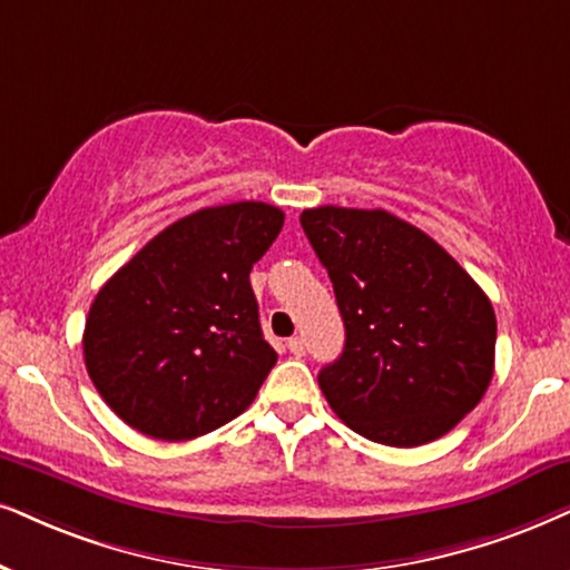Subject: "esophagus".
Segmentation results:
<instances>
[{"label":"esophagus","mask_w":570,"mask_h":570,"mask_svg":"<svg viewBox=\"0 0 570 570\" xmlns=\"http://www.w3.org/2000/svg\"><path fill=\"white\" fill-rule=\"evenodd\" d=\"M286 347H289L292 355L302 357V355H305V338H302V336H292L289 342H286Z\"/></svg>","instance_id":"1"}]
</instances>
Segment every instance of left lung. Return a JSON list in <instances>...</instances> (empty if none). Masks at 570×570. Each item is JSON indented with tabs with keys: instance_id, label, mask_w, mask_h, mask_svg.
<instances>
[{
	"instance_id": "left-lung-1",
	"label": "left lung",
	"mask_w": 570,
	"mask_h": 570,
	"mask_svg": "<svg viewBox=\"0 0 570 570\" xmlns=\"http://www.w3.org/2000/svg\"><path fill=\"white\" fill-rule=\"evenodd\" d=\"M328 271L344 350L318 373L352 431L389 446L434 442L484 397L497 318L481 286L421 228L386 210L299 215Z\"/></svg>"
}]
</instances>
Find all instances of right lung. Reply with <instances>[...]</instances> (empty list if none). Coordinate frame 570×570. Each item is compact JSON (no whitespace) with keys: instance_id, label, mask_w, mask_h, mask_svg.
Returning a JSON list of instances; mask_svg holds the SVG:
<instances>
[{"instance_id":"add662e5","label":"right lung","mask_w":570,"mask_h":570,"mask_svg":"<svg viewBox=\"0 0 570 570\" xmlns=\"http://www.w3.org/2000/svg\"><path fill=\"white\" fill-rule=\"evenodd\" d=\"M284 226L265 202L202 207L170 223L99 289L86 371L128 426L163 442L210 434L257 397L276 350L249 271Z\"/></svg>"}]
</instances>
